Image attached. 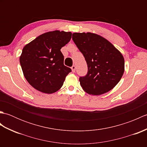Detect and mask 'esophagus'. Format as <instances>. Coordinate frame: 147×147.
Wrapping results in <instances>:
<instances>
[{
  "label": "esophagus",
  "mask_w": 147,
  "mask_h": 147,
  "mask_svg": "<svg viewBox=\"0 0 147 147\" xmlns=\"http://www.w3.org/2000/svg\"><path fill=\"white\" fill-rule=\"evenodd\" d=\"M71 69H72V71H73V73H74L76 71V66L75 65H73V66L71 67Z\"/></svg>",
  "instance_id": "esophagus-1"
}]
</instances>
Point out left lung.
Wrapping results in <instances>:
<instances>
[{"label": "left lung", "mask_w": 147, "mask_h": 147, "mask_svg": "<svg viewBox=\"0 0 147 147\" xmlns=\"http://www.w3.org/2000/svg\"><path fill=\"white\" fill-rule=\"evenodd\" d=\"M72 38L88 65L86 75L80 78L84 91L90 95H100L114 88L124 71V59L121 53L97 34L74 33Z\"/></svg>", "instance_id": "1"}]
</instances>
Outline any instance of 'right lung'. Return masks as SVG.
<instances>
[{
  "mask_svg": "<svg viewBox=\"0 0 147 147\" xmlns=\"http://www.w3.org/2000/svg\"><path fill=\"white\" fill-rule=\"evenodd\" d=\"M71 32L55 30L40 35L24 47L20 57L23 74L34 88L55 93L71 69L64 65L61 49L70 41Z\"/></svg>",
  "mask_w": 147,
  "mask_h": 147,
  "instance_id": "1",
  "label": "right lung"
}]
</instances>
